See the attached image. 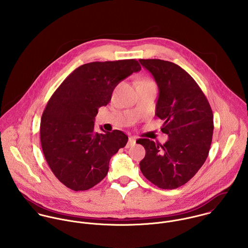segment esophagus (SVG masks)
I'll return each instance as SVG.
<instances>
[{
  "instance_id": "esophagus-1",
  "label": "esophagus",
  "mask_w": 248,
  "mask_h": 248,
  "mask_svg": "<svg viewBox=\"0 0 248 248\" xmlns=\"http://www.w3.org/2000/svg\"><path fill=\"white\" fill-rule=\"evenodd\" d=\"M136 140H137V139H136L135 137H131V138H129V141H128V143H127V146H126V148H129V147H131V146L135 145Z\"/></svg>"
}]
</instances>
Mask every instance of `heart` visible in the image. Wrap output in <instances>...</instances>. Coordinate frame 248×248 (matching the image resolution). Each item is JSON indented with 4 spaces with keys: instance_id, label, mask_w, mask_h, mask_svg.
I'll list each match as a JSON object with an SVG mask.
<instances>
[{
    "instance_id": "b5f03b06",
    "label": "heart",
    "mask_w": 248,
    "mask_h": 248,
    "mask_svg": "<svg viewBox=\"0 0 248 248\" xmlns=\"http://www.w3.org/2000/svg\"><path fill=\"white\" fill-rule=\"evenodd\" d=\"M144 81H150V80H144Z\"/></svg>"
}]
</instances>
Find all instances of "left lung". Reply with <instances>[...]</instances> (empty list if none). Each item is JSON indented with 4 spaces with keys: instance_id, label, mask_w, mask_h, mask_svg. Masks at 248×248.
Masks as SVG:
<instances>
[{
    "instance_id": "obj_1",
    "label": "left lung",
    "mask_w": 248,
    "mask_h": 248,
    "mask_svg": "<svg viewBox=\"0 0 248 248\" xmlns=\"http://www.w3.org/2000/svg\"><path fill=\"white\" fill-rule=\"evenodd\" d=\"M158 87L155 115L164 121L163 145L138 140L146 155L140 163L144 177L161 189H176L194 177L205 162L212 142L213 112L192 76L175 63L140 59Z\"/></svg>"
}]
</instances>
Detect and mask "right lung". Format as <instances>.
Segmentation results:
<instances>
[{
    "mask_svg": "<svg viewBox=\"0 0 248 248\" xmlns=\"http://www.w3.org/2000/svg\"><path fill=\"white\" fill-rule=\"evenodd\" d=\"M140 70L136 59L88 63L72 71L48 100L41 145L50 170L68 188L85 191L99 183L110 157L127 144L121 131L95 133L94 118L118 83Z\"/></svg>",
    "mask_w": 248,
    "mask_h": 248,
    "instance_id": "add662e5",
    "label": "right lung"
}]
</instances>
